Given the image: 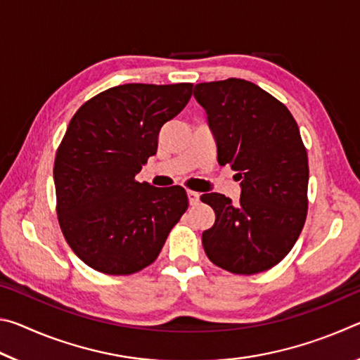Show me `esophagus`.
<instances>
[{
  "instance_id": "1",
  "label": "esophagus",
  "mask_w": 360,
  "mask_h": 360,
  "mask_svg": "<svg viewBox=\"0 0 360 360\" xmlns=\"http://www.w3.org/2000/svg\"><path fill=\"white\" fill-rule=\"evenodd\" d=\"M187 198H188V203H191L192 206H195V205L198 203L200 195L197 192H193V191H187Z\"/></svg>"
}]
</instances>
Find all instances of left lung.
<instances>
[{
    "mask_svg": "<svg viewBox=\"0 0 360 360\" xmlns=\"http://www.w3.org/2000/svg\"><path fill=\"white\" fill-rule=\"evenodd\" d=\"M193 96L208 115L219 165L235 169L241 197L203 193L216 212L202 243L212 264L255 275L279 264L304 225L308 155L288 108L245 79L197 84Z\"/></svg>",
    "mask_w": 360,
    "mask_h": 360,
    "instance_id": "left-lung-1",
    "label": "left lung"
}]
</instances>
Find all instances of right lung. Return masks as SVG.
Segmentation results:
<instances>
[{
    "label": "right lung",
    "instance_id": "1",
    "mask_svg": "<svg viewBox=\"0 0 360 360\" xmlns=\"http://www.w3.org/2000/svg\"><path fill=\"white\" fill-rule=\"evenodd\" d=\"M192 84H124L72 115L53 163L57 216L84 264L133 275L154 262L188 200L182 187L138 182L158 133L192 96Z\"/></svg>",
    "mask_w": 360,
    "mask_h": 360
}]
</instances>
